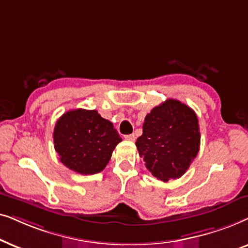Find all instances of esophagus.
<instances>
[{
  "mask_svg": "<svg viewBox=\"0 0 248 248\" xmlns=\"http://www.w3.org/2000/svg\"><path fill=\"white\" fill-rule=\"evenodd\" d=\"M124 138H126V140H135V135L134 134H130V135H126V136H124Z\"/></svg>",
  "mask_w": 248,
  "mask_h": 248,
  "instance_id": "obj_1",
  "label": "esophagus"
}]
</instances>
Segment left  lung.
<instances>
[{
	"instance_id": "left-lung-1",
	"label": "left lung",
	"mask_w": 248,
	"mask_h": 248,
	"mask_svg": "<svg viewBox=\"0 0 248 248\" xmlns=\"http://www.w3.org/2000/svg\"><path fill=\"white\" fill-rule=\"evenodd\" d=\"M196 113L178 100H167L145 117L143 135L137 138L140 156L155 178L169 181L186 172L200 151Z\"/></svg>"
}]
</instances>
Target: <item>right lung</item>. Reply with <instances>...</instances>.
<instances>
[{"label": "right lung", "instance_id": "1", "mask_svg": "<svg viewBox=\"0 0 248 248\" xmlns=\"http://www.w3.org/2000/svg\"><path fill=\"white\" fill-rule=\"evenodd\" d=\"M53 140L61 162L80 174L101 172L122 140L112 122L85 108L65 112L57 121Z\"/></svg>", "mask_w": 248, "mask_h": 248}]
</instances>
